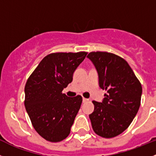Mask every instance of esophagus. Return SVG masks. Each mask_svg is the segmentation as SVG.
Returning <instances> with one entry per match:
<instances>
[{"label": "esophagus", "mask_w": 156, "mask_h": 156, "mask_svg": "<svg viewBox=\"0 0 156 156\" xmlns=\"http://www.w3.org/2000/svg\"><path fill=\"white\" fill-rule=\"evenodd\" d=\"M82 101H83V102H84V103H85V102H88V101H89V100H88V98H82Z\"/></svg>", "instance_id": "34e87169"}]
</instances>
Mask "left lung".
I'll return each instance as SVG.
<instances>
[{
  "mask_svg": "<svg viewBox=\"0 0 156 156\" xmlns=\"http://www.w3.org/2000/svg\"><path fill=\"white\" fill-rule=\"evenodd\" d=\"M87 58L95 67L99 87L107 91L101 102L93 101L89 115L97 135L113 138L124 132L139 111L142 88L126 60L108 52H91Z\"/></svg>",
  "mask_w": 156,
  "mask_h": 156,
  "instance_id": "obj_1",
  "label": "left lung"
}]
</instances>
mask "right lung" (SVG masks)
I'll return each instance as SVG.
<instances>
[{"label":"right lung","mask_w":156,"mask_h":156,"mask_svg":"<svg viewBox=\"0 0 156 156\" xmlns=\"http://www.w3.org/2000/svg\"><path fill=\"white\" fill-rule=\"evenodd\" d=\"M87 52L52 53L39 63L26 82V111L33 127L47 141L64 140L71 132L82 102L81 95L69 98L62 91Z\"/></svg>","instance_id":"1"}]
</instances>
